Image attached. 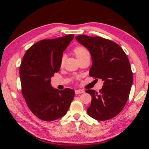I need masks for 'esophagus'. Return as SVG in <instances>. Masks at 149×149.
Listing matches in <instances>:
<instances>
[{
    "label": "esophagus",
    "mask_w": 149,
    "mask_h": 149,
    "mask_svg": "<svg viewBox=\"0 0 149 149\" xmlns=\"http://www.w3.org/2000/svg\"><path fill=\"white\" fill-rule=\"evenodd\" d=\"M84 91L83 89H78V90H75V93L76 94H81V93H84Z\"/></svg>",
    "instance_id": "obj_1"
}]
</instances>
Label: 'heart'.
Returning a JSON list of instances; mask_svg holds the SVG:
<instances>
[{"label":"heart","instance_id":"b5f03b06","mask_svg":"<svg viewBox=\"0 0 149 149\" xmlns=\"http://www.w3.org/2000/svg\"><path fill=\"white\" fill-rule=\"evenodd\" d=\"M73 52L76 57L78 58V59L86 55H87V54H89V52H88L87 49L82 46H78L75 47L73 49ZM65 60V56L63 55L62 57L61 58V60H60V67L62 68L64 66Z\"/></svg>","mask_w":149,"mask_h":149}]
</instances>
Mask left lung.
<instances>
[{
	"mask_svg": "<svg viewBox=\"0 0 149 149\" xmlns=\"http://www.w3.org/2000/svg\"><path fill=\"white\" fill-rule=\"evenodd\" d=\"M76 40L91 53L89 76L104 81L99 93L86 90L92 96L87 113L101 121L113 118L124 107L132 84L133 73L127 56L118 44L98 36L80 35Z\"/></svg>",
	"mask_w": 149,
	"mask_h": 149,
	"instance_id": "8db88e82",
	"label": "left lung"
}]
</instances>
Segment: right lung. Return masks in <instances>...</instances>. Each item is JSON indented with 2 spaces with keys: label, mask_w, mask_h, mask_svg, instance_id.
Instances as JSON below:
<instances>
[{
  "label": "right lung",
  "mask_w": 149,
  "mask_h": 149,
  "mask_svg": "<svg viewBox=\"0 0 149 149\" xmlns=\"http://www.w3.org/2000/svg\"><path fill=\"white\" fill-rule=\"evenodd\" d=\"M70 34L44 39L33 44L20 66L22 93L29 109L38 118L53 121L64 116L74 97V91L53 89L51 78L60 69L63 53L73 39Z\"/></svg>",
  "instance_id": "obj_1"
}]
</instances>
